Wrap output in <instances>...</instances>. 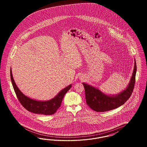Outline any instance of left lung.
I'll list each match as a JSON object with an SVG mask.
<instances>
[{"instance_id":"left-lung-1","label":"left lung","mask_w":147,"mask_h":147,"mask_svg":"<svg viewBox=\"0 0 147 147\" xmlns=\"http://www.w3.org/2000/svg\"><path fill=\"white\" fill-rule=\"evenodd\" d=\"M136 64L135 66L133 75L127 88L113 96H109L102 93L99 89L93 86L82 83L85 89L86 103L92 109L95 111L104 112L114 109L123 105L130 97L135 84Z\"/></svg>"}]
</instances>
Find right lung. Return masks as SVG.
Segmentation results:
<instances>
[{
    "instance_id": "obj_1",
    "label": "right lung",
    "mask_w": 147,
    "mask_h": 147,
    "mask_svg": "<svg viewBox=\"0 0 147 147\" xmlns=\"http://www.w3.org/2000/svg\"><path fill=\"white\" fill-rule=\"evenodd\" d=\"M10 76L14 92L19 102L28 111L34 114H40L42 115H52L54 114L58 108L60 107L62 99L65 94L71 88V85L62 89L58 95L53 98L47 101H39L33 100L25 96L19 89L13 80L11 68L10 70Z\"/></svg>"
}]
</instances>
